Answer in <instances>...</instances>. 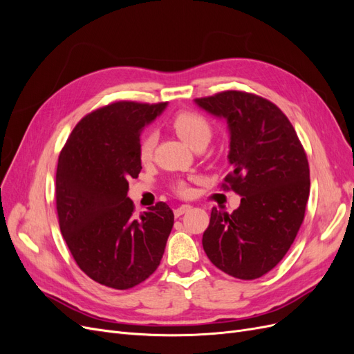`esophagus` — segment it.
<instances>
[{
  "mask_svg": "<svg viewBox=\"0 0 354 354\" xmlns=\"http://www.w3.org/2000/svg\"><path fill=\"white\" fill-rule=\"evenodd\" d=\"M190 208H192L190 205H180V207H177V208L174 209V216H176V217L183 216V214L187 212Z\"/></svg>",
  "mask_w": 354,
  "mask_h": 354,
  "instance_id": "34e87169",
  "label": "esophagus"
}]
</instances>
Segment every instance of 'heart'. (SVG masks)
I'll return each instance as SVG.
<instances>
[{"label": "heart", "mask_w": 354, "mask_h": 354, "mask_svg": "<svg viewBox=\"0 0 354 354\" xmlns=\"http://www.w3.org/2000/svg\"><path fill=\"white\" fill-rule=\"evenodd\" d=\"M171 127L177 133V136L183 140L189 147H194L199 142H207L211 137V127L205 118L194 113V112H180L177 113L173 121H171ZM155 147V134L146 133L140 142V147H138V156L142 160L151 159L152 152ZM174 190L180 195H186L189 192L187 185L185 181H177L174 183Z\"/></svg>", "instance_id": "heart-1"}]
</instances>
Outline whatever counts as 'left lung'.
I'll use <instances>...</instances> for the list:
<instances>
[{"label":"left lung","instance_id":"1","mask_svg":"<svg viewBox=\"0 0 354 354\" xmlns=\"http://www.w3.org/2000/svg\"><path fill=\"white\" fill-rule=\"evenodd\" d=\"M195 103L226 120L232 171L223 187L242 196L232 214L212 208L203 251L224 273L257 279L283 259L303 223L310 194L306 152L283 112L259 95L223 91Z\"/></svg>","mask_w":354,"mask_h":354}]
</instances>
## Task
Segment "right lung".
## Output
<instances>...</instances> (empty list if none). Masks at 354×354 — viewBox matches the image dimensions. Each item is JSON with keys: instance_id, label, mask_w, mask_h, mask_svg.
Listing matches in <instances>:
<instances>
[{"instance_id": "right-lung-1", "label": "right lung", "mask_w": 354, "mask_h": 354, "mask_svg": "<svg viewBox=\"0 0 354 354\" xmlns=\"http://www.w3.org/2000/svg\"><path fill=\"white\" fill-rule=\"evenodd\" d=\"M167 103L116 102L84 116L62 149L56 207L63 239L93 281L128 289L146 281L162 259L174 214L165 202L134 217L128 180L142 169L143 128Z\"/></svg>"}]
</instances>
